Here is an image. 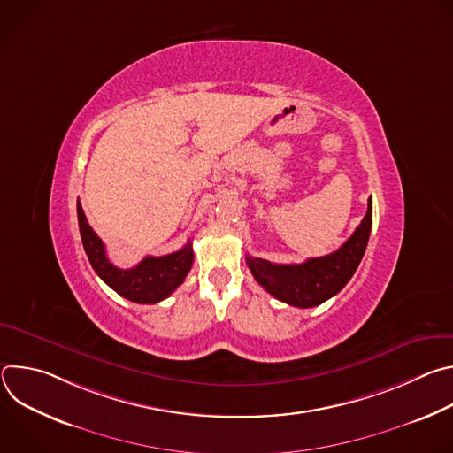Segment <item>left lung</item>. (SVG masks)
<instances>
[{
    "label": "left lung",
    "mask_w": 453,
    "mask_h": 453,
    "mask_svg": "<svg viewBox=\"0 0 453 453\" xmlns=\"http://www.w3.org/2000/svg\"><path fill=\"white\" fill-rule=\"evenodd\" d=\"M372 224V199H367V213L355 233L332 254L310 257L297 265L271 264L262 257L247 256L245 262L254 276L276 299L311 308L341 292L355 274L365 252Z\"/></svg>",
    "instance_id": "left-lung-1"
}]
</instances>
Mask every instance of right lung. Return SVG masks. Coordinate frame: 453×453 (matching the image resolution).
Masks as SVG:
<instances>
[{"instance_id": "obj_1", "label": "right lung", "mask_w": 453, "mask_h": 453, "mask_svg": "<svg viewBox=\"0 0 453 453\" xmlns=\"http://www.w3.org/2000/svg\"><path fill=\"white\" fill-rule=\"evenodd\" d=\"M77 215L82 245L91 267L114 292L128 301L154 304L166 299L184 281L193 265V249L191 242H188L177 252L147 256L133 269H118L109 262L104 242L88 224L81 201L77 203Z\"/></svg>"}]
</instances>
